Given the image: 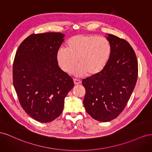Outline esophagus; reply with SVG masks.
<instances>
[{
  "instance_id": "34e87169",
  "label": "esophagus",
  "mask_w": 152,
  "mask_h": 152,
  "mask_svg": "<svg viewBox=\"0 0 152 152\" xmlns=\"http://www.w3.org/2000/svg\"><path fill=\"white\" fill-rule=\"evenodd\" d=\"M73 82H74V84L75 85H77V84H80L81 83V80H79V79H73Z\"/></svg>"
}]
</instances>
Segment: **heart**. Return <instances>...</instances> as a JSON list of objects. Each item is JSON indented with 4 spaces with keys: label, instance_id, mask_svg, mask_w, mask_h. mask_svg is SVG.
<instances>
[{
    "label": "heart",
    "instance_id": "obj_1",
    "mask_svg": "<svg viewBox=\"0 0 152 152\" xmlns=\"http://www.w3.org/2000/svg\"><path fill=\"white\" fill-rule=\"evenodd\" d=\"M112 47L104 37L94 35L78 34L69 39L66 49H59L56 54L59 66L68 73L74 71L78 64L77 74L94 77L102 73L111 58Z\"/></svg>",
    "mask_w": 152,
    "mask_h": 152
}]
</instances>
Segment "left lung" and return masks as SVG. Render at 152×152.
Wrapping results in <instances>:
<instances>
[{"label": "left lung", "mask_w": 152, "mask_h": 152, "mask_svg": "<svg viewBox=\"0 0 152 152\" xmlns=\"http://www.w3.org/2000/svg\"><path fill=\"white\" fill-rule=\"evenodd\" d=\"M112 47L108 65L99 75L82 80L84 106L91 117L108 122L125 108L136 84L138 65L134 50L126 40L108 34Z\"/></svg>", "instance_id": "left-lung-1"}]
</instances>
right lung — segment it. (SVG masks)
<instances>
[{
    "mask_svg": "<svg viewBox=\"0 0 152 152\" xmlns=\"http://www.w3.org/2000/svg\"><path fill=\"white\" fill-rule=\"evenodd\" d=\"M65 35L31 34L18 48L13 63V85L20 103L35 121L46 123L60 115L72 78L59 67L58 50Z\"/></svg>",
    "mask_w": 152,
    "mask_h": 152,
    "instance_id": "right-lung-1",
    "label": "right lung"
}]
</instances>
